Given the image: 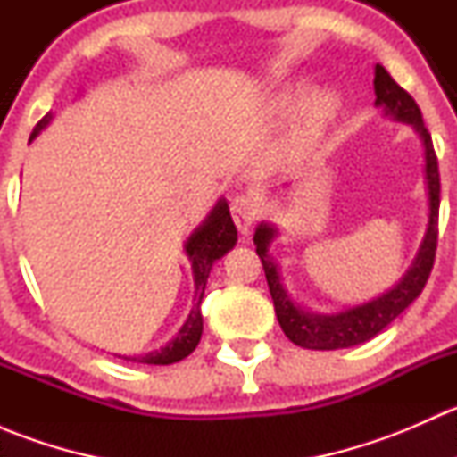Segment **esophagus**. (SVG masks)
<instances>
[{
    "mask_svg": "<svg viewBox=\"0 0 457 457\" xmlns=\"http://www.w3.org/2000/svg\"><path fill=\"white\" fill-rule=\"evenodd\" d=\"M229 210H232V219L234 223H237L238 232H250V228L254 225L258 216V207L254 199H250V196H237V199L232 201V205H229Z\"/></svg>",
    "mask_w": 457,
    "mask_h": 457,
    "instance_id": "obj_1",
    "label": "esophagus"
}]
</instances>
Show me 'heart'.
<instances>
[{
	"mask_svg": "<svg viewBox=\"0 0 457 457\" xmlns=\"http://www.w3.org/2000/svg\"><path fill=\"white\" fill-rule=\"evenodd\" d=\"M301 95H303L301 87H298V90L287 92V95L283 96V105L298 104V101H301ZM338 110H340V96L336 95L334 90L312 92L310 99H307L305 104L307 132H310V135H318V132L325 130V128L336 119Z\"/></svg>",
	"mask_w": 457,
	"mask_h": 457,
	"instance_id": "obj_1",
	"label": "heart"
}]
</instances>
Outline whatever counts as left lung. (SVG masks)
Instances as JSON below:
<instances>
[{
  "label": "left lung",
  "mask_w": 457,
  "mask_h": 457,
  "mask_svg": "<svg viewBox=\"0 0 457 457\" xmlns=\"http://www.w3.org/2000/svg\"><path fill=\"white\" fill-rule=\"evenodd\" d=\"M373 92H376V105L382 108L385 117L409 123L425 145V181L428 196L425 238H422L409 270L394 287L371 301L361 303V305L345 307L343 312H334V314H318V312L303 310L285 289L278 262L270 256V245L278 237V229L276 225L262 220L254 232L256 254L262 261L276 318H278L285 336L298 347L331 352V349H347L367 343L420 296L428 274H431L437 243V207H440V174H437V159L433 152L431 135L425 128L422 112L413 96L395 84L380 63H376V71H373Z\"/></svg>",
  "instance_id": "8db88e82"
}]
</instances>
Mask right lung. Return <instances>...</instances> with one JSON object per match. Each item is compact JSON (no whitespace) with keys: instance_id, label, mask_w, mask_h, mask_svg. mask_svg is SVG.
<instances>
[{"instance_id":"obj_1","label":"right lung","mask_w":457,"mask_h":457,"mask_svg":"<svg viewBox=\"0 0 457 457\" xmlns=\"http://www.w3.org/2000/svg\"><path fill=\"white\" fill-rule=\"evenodd\" d=\"M50 121H53V114L48 112L35 126L30 141H35L37 137H39V132L44 130ZM237 225H234L232 216H229L228 201L219 199L216 205L210 210V214L205 216V220H203L199 228L187 237V241L183 243L187 261L192 262V276H195V303H192V310L190 314H187L186 322H183V327L177 331V336H174L170 343H165L161 349L143 353V356H121V353H114V356L128 362H143V365H172V362H179L186 356H190L196 349V345H199L203 334L201 301L203 294H205L207 276H210L212 265H214L219 258L228 254V252L237 245Z\"/></svg>"}]
</instances>
